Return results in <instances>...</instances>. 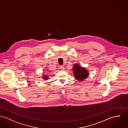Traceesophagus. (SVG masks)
<instances>
[{
    "mask_svg": "<svg viewBox=\"0 0 128 128\" xmlns=\"http://www.w3.org/2000/svg\"><path fill=\"white\" fill-rule=\"evenodd\" d=\"M60 69H61V70H64L65 69L64 66H60Z\"/></svg>",
    "mask_w": 128,
    "mask_h": 128,
    "instance_id": "1",
    "label": "esophagus"
}]
</instances>
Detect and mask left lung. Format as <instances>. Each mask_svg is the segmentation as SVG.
Listing matches in <instances>:
<instances>
[{"label": "left lung", "mask_w": 128, "mask_h": 128, "mask_svg": "<svg viewBox=\"0 0 128 128\" xmlns=\"http://www.w3.org/2000/svg\"><path fill=\"white\" fill-rule=\"evenodd\" d=\"M73 71L75 78L79 81H82L88 76V74L85 68H82L78 65H74L73 68Z\"/></svg>", "instance_id": "obj_1"}]
</instances>
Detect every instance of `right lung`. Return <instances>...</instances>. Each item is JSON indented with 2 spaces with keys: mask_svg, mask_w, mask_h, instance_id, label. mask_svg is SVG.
<instances>
[{
  "mask_svg": "<svg viewBox=\"0 0 128 128\" xmlns=\"http://www.w3.org/2000/svg\"><path fill=\"white\" fill-rule=\"evenodd\" d=\"M43 78L45 79H48V77L47 76H43Z\"/></svg>",
  "mask_w": 128,
  "mask_h": 128,
  "instance_id": "1",
  "label": "right lung"
}]
</instances>
